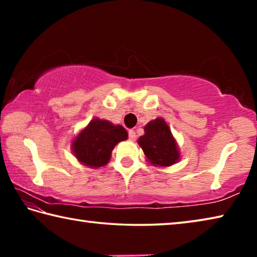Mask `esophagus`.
I'll return each mask as SVG.
<instances>
[{"mask_svg": "<svg viewBox=\"0 0 257 257\" xmlns=\"http://www.w3.org/2000/svg\"><path fill=\"white\" fill-rule=\"evenodd\" d=\"M128 135H129L130 141H135V139H136V133H135V130H129Z\"/></svg>", "mask_w": 257, "mask_h": 257, "instance_id": "1", "label": "esophagus"}]
</instances>
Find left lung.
<instances>
[{
  "label": "left lung",
  "mask_w": 257,
  "mask_h": 257,
  "mask_svg": "<svg viewBox=\"0 0 257 257\" xmlns=\"http://www.w3.org/2000/svg\"><path fill=\"white\" fill-rule=\"evenodd\" d=\"M144 130V136L139 137L138 144L144 151L147 161H150L151 164L170 167L179 161L180 153L177 142L162 118L150 121Z\"/></svg>",
  "instance_id": "left-lung-1"
}]
</instances>
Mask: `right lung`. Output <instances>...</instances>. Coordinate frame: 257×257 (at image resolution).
<instances>
[{
	"instance_id": "add662e5",
	"label": "right lung",
	"mask_w": 257,
	"mask_h": 257,
	"mask_svg": "<svg viewBox=\"0 0 257 257\" xmlns=\"http://www.w3.org/2000/svg\"><path fill=\"white\" fill-rule=\"evenodd\" d=\"M127 138L128 133L122 125L95 118L73 139L71 149L80 163L101 168L110 161L114 146Z\"/></svg>"
}]
</instances>
